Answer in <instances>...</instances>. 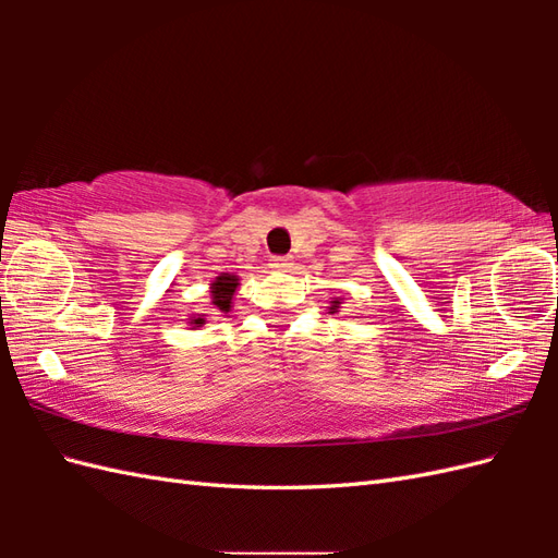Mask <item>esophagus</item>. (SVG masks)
Instances as JSON below:
<instances>
[{
    "mask_svg": "<svg viewBox=\"0 0 558 558\" xmlns=\"http://www.w3.org/2000/svg\"><path fill=\"white\" fill-rule=\"evenodd\" d=\"M290 266H292L290 256H272L270 258V268H276V270H288Z\"/></svg>",
    "mask_w": 558,
    "mask_h": 558,
    "instance_id": "34e87169",
    "label": "esophagus"
}]
</instances>
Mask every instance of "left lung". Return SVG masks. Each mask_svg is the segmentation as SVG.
Wrapping results in <instances>:
<instances>
[{"mask_svg":"<svg viewBox=\"0 0 558 558\" xmlns=\"http://www.w3.org/2000/svg\"><path fill=\"white\" fill-rule=\"evenodd\" d=\"M340 306H342V298H330V306H326V312L328 314H338Z\"/></svg>","mask_w":558,"mask_h":558,"instance_id":"left-lung-1","label":"left lung"}]
</instances>
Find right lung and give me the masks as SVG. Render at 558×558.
<instances>
[{
  "label": "right lung",
  "instance_id": "right-lung-1",
  "mask_svg": "<svg viewBox=\"0 0 558 558\" xmlns=\"http://www.w3.org/2000/svg\"><path fill=\"white\" fill-rule=\"evenodd\" d=\"M240 288V276H234V272H220L218 278H213L210 282V304L216 314H230L232 312V300H234V292ZM189 326L192 330L201 328L206 324V314H192L189 316Z\"/></svg>",
  "mask_w": 558,
  "mask_h": 558
}]
</instances>
